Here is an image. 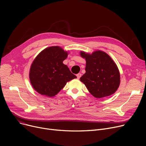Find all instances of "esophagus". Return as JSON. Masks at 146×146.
<instances>
[{
    "mask_svg": "<svg viewBox=\"0 0 146 146\" xmlns=\"http://www.w3.org/2000/svg\"><path fill=\"white\" fill-rule=\"evenodd\" d=\"M77 78H78V79H80V77L82 76V74L81 73H78V74H77Z\"/></svg>",
    "mask_w": 146,
    "mask_h": 146,
    "instance_id": "1",
    "label": "esophagus"
}]
</instances>
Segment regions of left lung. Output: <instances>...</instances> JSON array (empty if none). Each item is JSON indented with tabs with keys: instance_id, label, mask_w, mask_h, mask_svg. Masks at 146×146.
I'll list each match as a JSON object with an SVG mask.
<instances>
[{
	"instance_id": "left-lung-1",
	"label": "left lung",
	"mask_w": 146,
	"mask_h": 146,
	"mask_svg": "<svg viewBox=\"0 0 146 146\" xmlns=\"http://www.w3.org/2000/svg\"><path fill=\"white\" fill-rule=\"evenodd\" d=\"M80 56L86 61V73L80 79L94 97L102 98L115 92L120 83L118 68L112 59L102 51L92 54L81 51Z\"/></svg>"
}]
</instances>
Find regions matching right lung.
Returning <instances> with one entry per match:
<instances>
[{
	"instance_id": "1",
	"label": "right lung",
	"mask_w": 146,
	"mask_h": 146,
	"mask_svg": "<svg viewBox=\"0 0 146 146\" xmlns=\"http://www.w3.org/2000/svg\"><path fill=\"white\" fill-rule=\"evenodd\" d=\"M67 55L58 46H52L44 49L36 56L31 66L29 79L37 92L54 96L67 82L77 78L63 63Z\"/></svg>"
}]
</instances>
